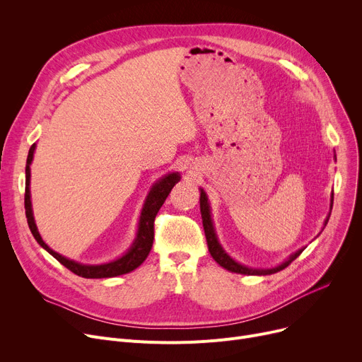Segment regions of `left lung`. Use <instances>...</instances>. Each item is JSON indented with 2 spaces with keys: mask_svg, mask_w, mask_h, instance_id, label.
<instances>
[{
  "mask_svg": "<svg viewBox=\"0 0 362 362\" xmlns=\"http://www.w3.org/2000/svg\"><path fill=\"white\" fill-rule=\"evenodd\" d=\"M336 158V156H334ZM201 191V197H199V206H201V217H202V226H204V232H205V238H206V245H208V251H210L211 257L216 259V262H218L223 269L229 270L232 273H238V274H248V276H269V274H274L283 269H286L288 265L296 259L302 251L305 248H300L296 252H293L288 259H284L281 264L276 265V267H272V269H251V267H246V265L235 261L229 254H227L223 246L220 245L218 242V238H217V233H216V229H214V221L211 218V206H210V201H208V197L205 194V191L202 187H199ZM332 208H333V194H332V198H330V211L325 220V226H322V229H325L329 218H330V214H332ZM321 229V230H322Z\"/></svg>",
  "mask_w": 362,
  "mask_h": 362,
  "instance_id": "1",
  "label": "left lung"
}]
</instances>
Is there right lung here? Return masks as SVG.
<instances>
[{
  "mask_svg": "<svg viewBox=\"0 0 362 362\" xmlns=\"http://www.w3.org/2000/svg\"><path fill=\"white\" fill-rule=\"evenodd\" d=\"M35 148L36 144H33L29 149L28 154V161H26V187H25V210H26V218L29 229L36 239V242L40 243L42 248L49 252L57 261L62 262L64 267H67L70 272L74 274H78L85 279H105V277H116L122 276L126 273H130L135 269H138L139 265L146 259L151 248H152V242H154V220L164 204L165 198L168 197L170 191L173 189V186L180 182V173L179 171H173V173H168L158 179L154 185H152L151 191L145 199V204L142 206L139 223H138V232L135 240L132 242L130 248L119 258L112 259L110 262H103V264H82L74 259H69L63 257L62 254L52 251L49 246L42 240L40 232H37V227L35 223L33 217V210H32V201H30V164L33 160L35 154Z\"/></svg>",
  "mask_w": 362,
  "mask_h": 362,
  "instance_id": "add662e5",
  "label": "right lung"
}]
</instances>
